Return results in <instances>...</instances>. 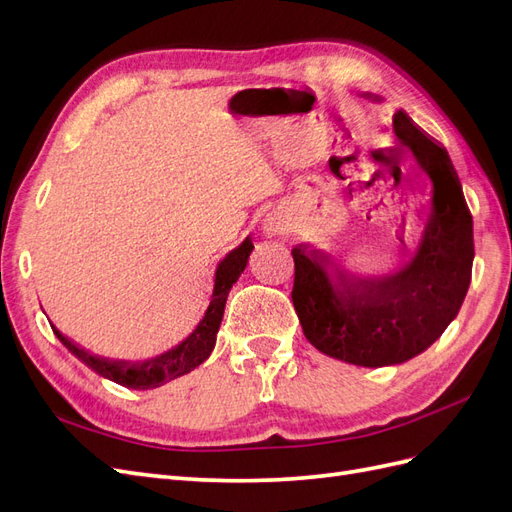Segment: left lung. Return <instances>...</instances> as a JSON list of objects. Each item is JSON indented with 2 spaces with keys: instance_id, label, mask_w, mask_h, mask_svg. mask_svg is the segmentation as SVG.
Masks as SVG:
<instances>
[{
  "instance_id": "obj_1",
  "label": "left lung",
  "mask_w": 512,
  "mask_h": 512,
  "mask_svg": "<svg viewBox=\"0 0 512 512\" xmlns=\"http://www.w3.org/2000/svg\"><path fill=\"white\" fill-rule=\"evenodd\" d=\"M393 134L397 145L386 162L401 175L399 164L410 153L416 175L431 181L416 252L391 273L363 277L309 243L292 247V303L303 335L322 354L359 367L399 365L425 352L459 314L472 277V215L451 158L404 111L393 115Z\"/></svg>"
}]
</instances>
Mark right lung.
Here are the masks:
<instances>
[{
    "instance_id": "obj_1",
    "label": "right lung",
    "mask_w": 512,
    "mask_h": 512,
    "mask_svg": "<svg viewBox=\"0 0 512 512\" xmlns=\"http://www.w3.org/2000/svg\"><path fill=\"white\" fill-rule=\"evenodd\" d=\"M252 250H254L252 239L247 237L239 247L228 252L224 260H220L218 269H215V286L211 294V303L207 307L203 320L198 322V327L185 337L179 346L170 348L168 352L156 356V359H147L141 363L111 361V359H104V356L91 354L81 346H76L72 339L61 335L53 324L51 329L57 335L59 342L64 344L76 359L83 361L89 369H94L102 378L113 380L121 386H126V389H134V391L158 389V386L170 380L190 374L192 369H196L200 363L209 359L211 350L215 348V337H218L220 324L224 318L228 292L232 284L239 280V275L243 273Z\"/></svg>"
}]
</instances>
